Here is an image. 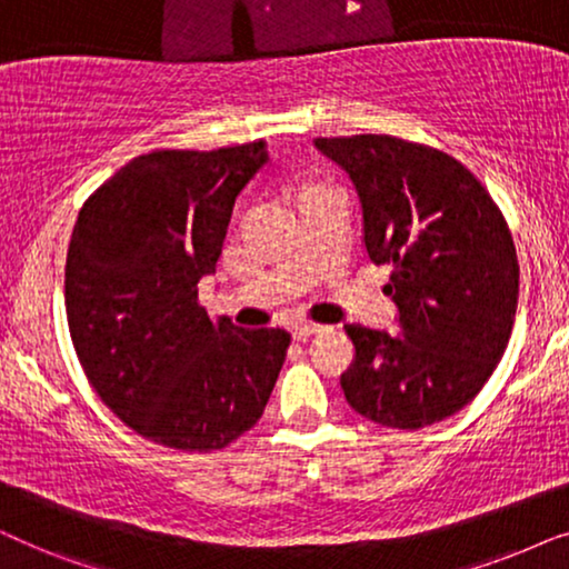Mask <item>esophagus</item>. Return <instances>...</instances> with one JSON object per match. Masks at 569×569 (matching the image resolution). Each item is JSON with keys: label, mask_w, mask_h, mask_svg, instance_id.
Segmentation results:
<instances>
[{"label": "esophagus", "mask_w": 569, "mask_h": 569, "mask_svg": "<svg viewBox=\"0 0 569 569\" xmlns=\"http://www.w3.org/2000/svg\"><path fill=\"white\" fill-rule=\"evenodd\" d=\"M323 331V326H316V323H298L292 329V337L298 339V341H306V339H310V337H316V333H321Z\"/></svg>", "instance_id": "1"}]
</instances>
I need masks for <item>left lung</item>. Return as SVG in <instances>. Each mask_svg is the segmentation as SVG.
Here are the masks:
<instances>
[{
  "label": "left lung",
  "instance_id": "8db88e82",
  "mask_svg": "<svg viewBox=\"0 0 569 569\" xmlns=\"http://www.w3.org/2000/svg\"><path fill=\"white\" fill-rule=\"evenodd\" d=\"M362 207V243L388 263L399 337L345 326L355 360L349 407L370 422L419 430L461 411L508 347L518 256L485 186L450 154L388 134L318 137Z\"/></svg>",
  "mask_w": 569,
  "mask_h": 569
}]
</instances>
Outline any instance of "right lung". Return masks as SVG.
I'll use <instances>...</instances> for the list:
<instances>
[{
    "label": "right lung",
    "mask_w": 569,
    "mask_h": 569,
    "mask_svg": "<svg viewBox=\"0 0 569 569\" xmlns=\"http://www.w3.org/2000/svg\"><path fill=\"white\" fill-rule=\"evenodd\" d=\"M267 144L139 154L84 201L67 251V321L84 376L123 425L176 450H220L259 422L284 329L212 321L232 207Z\"/></svg>",
    "instance_id": "obj_1"
}]
</instances>
